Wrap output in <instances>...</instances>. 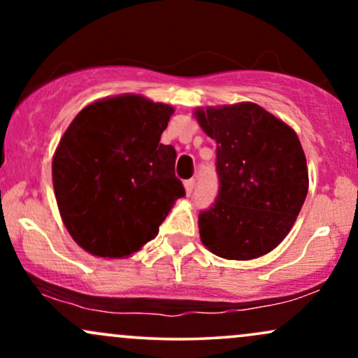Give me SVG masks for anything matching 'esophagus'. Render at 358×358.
<instances>
[{
    "instance_id": "esophagus-1",
    "label": "esophagus",
    "mask_w": 358,
    "mask_h": 358,
    "mask_svg": "<svg viewBox=\"0 0 358 358\" xmlns=\"http://www.w3.org/2000/svg\"><path fill=\"white\" fill-rule=\"evenodd\" d=\"M193 188H195V180H185V192H187V195H192Z\"/></svg>"
}]
</instances>
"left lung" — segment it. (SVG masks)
I'll return each instance as SVG.
<instances>
[{"label":"left lung","mask_w":358,"mask_h":358,"mask_svg":"<svg viewBox=\"0 0 358 358\" xmlns=\"http://www.w3.org/2000/svg\"><path fill=\"white\" fill-rule=\"evenodd\" d=\"M217 143L219 193L199 215L200 237L215 256L248 261L287 236L308 193L305 151L293 129L252 102L199 109Z\"/></svg>","instance_id":"8db88e82"}]
</instances>
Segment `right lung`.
I'll use <instances>...</instances> for the list:
<instances>
[{
	"label": "right lung",
	"instance_id": "add662e5",
	"mask_svg": "<svg viewBox=\"0 0 358 358\" xmlns=\"http://www.w3.org/2000/svg\"><path fill=\"white\" fill-rule=\"evenodd\" d=\"M173 108L117 96L87 106L62 136L52 163L65 227L94 256L126 257L158 236L176 199V151L162 145Z\"/></svg>",
	"mask_w": 358,
	"mask_h": 358
}]
</instances>
